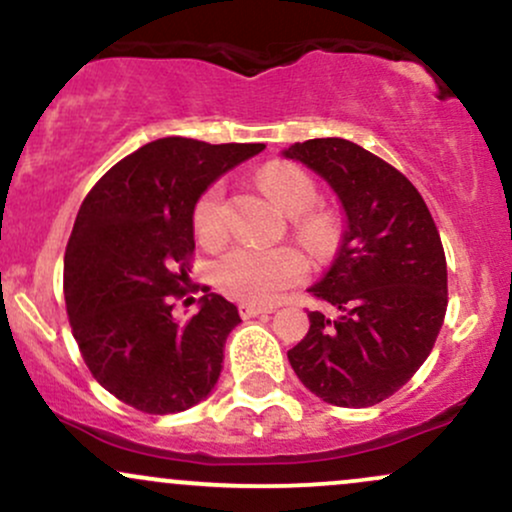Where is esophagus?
Masks as SVG:
<instances>
[{"instance_id": "esophagus-1", "label": "esophagus", "mask_w": 512, "mask_h": 512, "mask_svg": "<svg viewBox=\"0 0 512 512\" xmlns=\"http://www.w3.org/2000/svg\"><path fill=\"white\" fill-rule=\"evenodd\" d=\"M267 313H274L272 305H252V303L240 305V317H243V320H250V317L267 315Z\"/></svg>"}]
</instances>
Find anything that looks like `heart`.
Returning a JSON list of instances; mask_svg holds the SVG:
<instances>
[{
	"instance_id": "obj_1",
	"label": "heart",
	"mask_w": 512,
	"mask_h": 512,
	"mask_svg": "<svg viewBox=\"0 0 512 512\" xmlns=\"http://www.w3.org/2000/svg\"><path fill=\"white\" fill-rule=\"evenodd\" d=\"M262 182L276 202L291 214H301L315 202V182L303 173L301 168L289 163H272L262 170ZM195 231L202 243H219L226 236V202H223V185L214 182L204 195L197 199ZM322 221L315 216L298 219V231L305 238H315L320 233ZM308 264L305 257L293 248H252V245H238L228 250L216 262L214 279L219 289L238 301L248 303H269L291 284L301 281Z\"/></svg>"
}]
</instances>
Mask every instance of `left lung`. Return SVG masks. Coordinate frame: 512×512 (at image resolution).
<instances>
[{
  "mask_svg": "<svg viewBox=\"0 0 512 512\" xmlns=\"http://www.w3.org/2000/svg\"><path fill=\"white\" fill-rule=\"evenodd\" d=\"M284 156L327 180L346 216L332 267L308 289L337 315L313 310L289 363L322 402L373 407L421 368L443 327L448 267L438 228L419 190L349 139H308Z\"/></svg>",
  "mask_w": 512,
  "mask_h": 512,
  "instance_id": "obj_1",
  "label": "left lung"
}]
</instances>
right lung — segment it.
<instances>
[{
  "label": "right lung",
  "mask_w": 512,
  "mask_h": 512,
  "mask_svg": "<svg viewBox=\"0 0 512 512\" xmlns=\"http://www.w3.org/2000/svg\"><path fill=\"white\" fill-rule=\"evenodd\" d=\"M262 149L156 139L115 163L81 204L64 252L69 325L93 378L129 407L175 414L214 390L238 308L207 293L178 322L173 298L190 291L197 199Z\"/></svg>",
  "instance_id": "obj_1"
}]
</instances>
